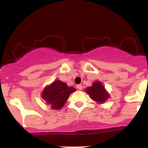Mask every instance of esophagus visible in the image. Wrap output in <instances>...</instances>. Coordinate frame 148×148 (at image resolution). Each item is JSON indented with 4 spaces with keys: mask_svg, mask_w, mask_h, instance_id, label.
I'll use <instances>...</instances> for the list:
<instances>
[{
    "mask_svg": "<svg viewBox=\"0 0 148 148\" xmlns=\"http://www.w3.org/2000/svg\"><path fill=\"white\" fill-rule=\"evenodd\" d=\"M77 88L79 89V90H82V84H78L77 86Z\"/></svg>",
    "mask_w": 148,
    "mask_h": 148,
    "instance_id": "34e87169",
    "label": "esophagus"
}]
</instances>
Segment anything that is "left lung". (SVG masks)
Instances as JSON below:
<instances>
[{
    "mask_svg": "<svg viewBox=\"0 0 148 148\" xmlns=\"http://www.w3.org/2000/svg\"><path fill=\"white\" fill-rule=\"evenodd\" d=\"M85 92L89 95L91 99L98 104H103L110 97V95L106 90L104 85L99 81L95 82L92 86L86 87Z\"/></svg>",
    "mask_w": 148,
    "mask_h": 148,
    "instance_id": "left-lung-1",
    "label": "left lung"
}]
</instances>
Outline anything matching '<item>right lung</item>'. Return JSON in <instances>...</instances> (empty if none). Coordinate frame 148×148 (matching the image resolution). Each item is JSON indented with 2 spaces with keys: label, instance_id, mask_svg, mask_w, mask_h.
Wrapping results in <instances>:
<instances>
[{
  "label": "right lung",
  "instance_id": "add662e5",
  "mask_svg": "<svg viewBox=\"0 0 148 148\" xmlns=\"http://www.w3.org/2000/svg\"><path fill=\"white\" fill-rule=\"evenodd\" d=\"M76 90L73 86H69L65 82L57 79L45 86L41 92V97L52 110H58L64 107L69 95Z\"/></svg>",
  "mask_w": 148,
  "mask_h": 148
}]
</instances>
